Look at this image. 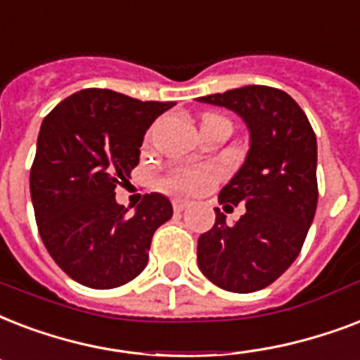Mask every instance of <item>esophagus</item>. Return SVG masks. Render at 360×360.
<instances>
[{
    "mask_svg": "<svg viewBox=\"0 0 360 360\" xmlns=\"http://www.w3.org/2000/svg\"><path fill=\"white\" fill-rule=\"evenodd\" d=\"M172 208H174V212H184L186 208H189V200L174 199L172 200Z\"/></svg>",
    "mask_w": 360,
    "mask_h": 360,
    "instance_id": "obj_1",
    "label": "esophagus"
}]
</instances>
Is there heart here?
<instances>
[{"label":"heart","mask_w":360,"mask_h":360,"mask_svg":"<svg viewBox=\"0 0 360 360\" xmlns=\"http://www.w3.org/2000/svg\"><path fill=\"white\" fill-rule=\"evenodd\" d=\"M219 172L212 167H180L161 178V188L169 193H199L218 182Z\"/></svg>","instance_id":"b5f03b06"}]
</instances>
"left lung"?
I'll list each match as a JSON object with an SVG mask.
<instances>
[{
    "mask_svg": "<svg viewBox=\"0 0 360 360\" xmlns=\"http://www.w3.org/2000/svg\"><path fill=\"white\" fill-rule=\"evenodd\" d=\"M199 101L235 110L250 129V152L219 191L225 206L246 205L235 225L216 208L199 236L200 272L233 293L270 285L299 257L317 208V141L304 110L285 91L244 86Z\"/></svg>",
    "mask_w": 360,
    "mask_h": 360,
    "instance_id": "left-lung-1",
    "label": "left lung"
}]
</instances>
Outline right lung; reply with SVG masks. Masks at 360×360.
<instances>
[{
	"instance_id": "right-lung-1",
	"label": "right lung",
	"mask_w": 360,
	"mask_h": 360,
	"mask_svg": "<svg viewBox=\"0 0 360 360\" xmlns=\"http://www.w3.org/2000/svg\"><path fill=\"white\" fill-rule=\"evenodd\" d=\"M172 101L88 88L44 116L30 171L33 212L50 257L69 278L112 289L141 274L171 200L146 193L133 216L114 199L139 165L144 133Z\"/></svg>"
}]
</instances>
